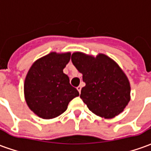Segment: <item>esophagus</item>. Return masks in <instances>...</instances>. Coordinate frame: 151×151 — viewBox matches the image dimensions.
I'll return each instance as SVG.
<instances>
[{
  "instance_id": "34e87169",
  "label": "esophagus",
  "mask_w": 151,
  "mask_h": 151,
  "mask_svg": "<svg viewBox=\"0 0 151 151\" xmlns=\"http://www.w3.org/2000/svg\"><path fill=\"white\" fill-rule=\"evenodd\" d=\"M77 90L78 91L79 93H81V90H82V86H78L77 87Z\"/></svg>"
}]
</instances>
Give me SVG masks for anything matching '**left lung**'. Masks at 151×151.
Instances as JSON below:
<instances>
[{
	"label": "left lung",
	"instance_id": "8db88e82",
	"mask_svg": "<svg viewBox=\"0 0 151 151\" xmlns=\"http://www.w3.org/2000/svg\"><path fill=\"white\" fill-rule=\"evenodd\" d=\"M71 60L82 73L86 86L80 97L90 111L106 119L124 111L130 100V84L113 60L101 53L95 57L77 52L72 54Z\"/></svg>",
	"mask_w": 151,
	"mask_h": 151
}]
</instances>
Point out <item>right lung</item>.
Returning a JSON list of instances; mask_svg holds the SVG:
<instances>
[{
  "label": "right lung",
  "instance_id": "1",
  "mask_svg": "<svg viewBox=\"0 0 151 151\" xmlns=\"http://www.w3.org/2000/svg\"><path fill=\"white\" fill-rule=\"evenodd\" d=\"M71 53L51 52L31 65L24 82L27 106L38 116L52 119L66 111L69 103L78 96V90L63 73Z\"/></svg>",
  "mask_w": 151,
  "mask_h": 151
}]
</instances>
